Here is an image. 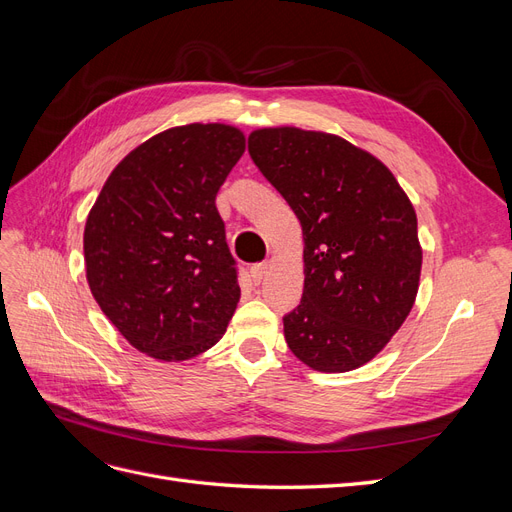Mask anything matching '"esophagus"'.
<instances>
[{
	"label": "esophagus",
	"instance_id": "34e87169",
	"mask_svg": "<svg viewBox=\"0 0 512 512\" xmlns=\"http://www.w3.org/2000/svg\"><path fill=\"white\" fill-rule=\"evenodd\" d=\"M267 269H269L267 262H260V265H254V267H252L250 275H252V282H254L256 286H258L262 280H265V273H267Z\"/></svg>",
	"mask_w": 512,
	"mask_h": 512
}]
</instances>
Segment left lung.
<instances>
[{"instance_id": "left-lung-1", "label": "left lung", "mask_w": 512, "mask_h": 512, "mask_svg": "<svg viewBox=\"0 0 512 512\" xmlns=\"http://www.w3.org/2000/svg\"><path fill=\"white\" fill-rule=\"evenodd\" d=\"M247 151L303 228L305 284L284 316L288 348L318 371L365 365L418 290L423 252L408 196L380 160L333 134L265 128Z\"/></svg>"}]
</instances>
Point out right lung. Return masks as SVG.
<instances>
[{
    "label": "right lung",
    "instance_id": "obj_1",
    "mask_svg": "<svg viewBox=\"0 0 512 512\" xmlns=\"http://www.w3.org/2000/svg\"><path fill=\"white\" fill-rule=\"evenodd\" d=\"M245 151L224 123L160 132L123 158L91 209L87 282L128 342L185 361L220 342L239 303V269L215 194Z\"/></svg>",
    "mask_w": 512,
    "mask_h": 512
}]
</instances>
